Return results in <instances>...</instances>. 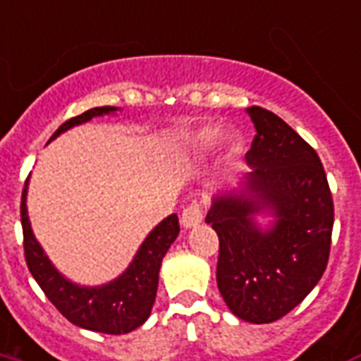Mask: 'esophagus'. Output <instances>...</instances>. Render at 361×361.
I'll use <instances>...</instances> for the list:
<instances>
[{"label":"esophagus","instance_id":"34e87169","mask_svg":"<svg viewBox=\"0 0 361 361\" xmlns=\"http://www.w3.org/2000/svg\"><path fill=\"white\" fill-rule=\"evenodd\" d=\"M202 221V207L199 202H193V204H189V207L183 208V212H181V226L183 228H195V226H199Z\"/></svg>","mask_w":361,"mask_h":361}]
</instances>
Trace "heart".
I'll list each match as a JSON object with an SVG mask.
<instances>
[{
	"mask_svg": "<svg viewBox=\"0 0 361 361\" xmlns=\"http://www.w3.org/2000/svg\"><path fill=\"white\" fill-rule=\"evenodd\" d=\"M220 140V130H216V128H207V130H201V132L197 133V137H195V149H197L199 153H208V151H212V149L218 145V141Z\"/></svg>",
	"mask_w": 361,
	"mask_h": 361,
	"instance_id": "obj_1",
	"label": "heart"
}]
</instances>
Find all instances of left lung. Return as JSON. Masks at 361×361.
<instances>
[{"mask_svg":"<svg viewBox=\"0 0 361 361\" xmlns=\"http://www.w3.org/2000/svg\"><path fill=\"white\" fill-rule=\"evenodd\" d=\"M256 135L247 153V189L221 195L207 224L220 239L216 281L228 308L250 323H271L302 302L322 279L335 221L333 195L314 147L262 106L247 109ZM278 216L268 232L254 214Z\"/></svg>","mask_w":361,"mask_h":361,"instance_id":"8db88e82","label":"left lung"}]
</instances>
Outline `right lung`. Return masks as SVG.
Instances as JSON below:
<instances>
[{"instance_id":"1","label":"right lung","mask_w":361,"mask_h":361,"mask_svg":"<svg viewBox=\"0 0 361 361\" xmlns=\"http://www.w3.org/2000/svg\"><path fill=\"white\" fill-rule=\"evenodd\" d=\"M113 111H116L114 106H95L78 116H72L65 124L59 126L57 132L51 135V140H55L59 133L66 132L68 128L87 122L93 116L113 113ZM20 224H23L26 266L45 296L71 323L84 329L106 333V335H124L145 323L153 308L154 296H157L162 258L180 233L178 216H168L166 220L160 221L149 233L133 258V262L130 264V268L118 279L97 289H87V287H78L74 283L66 281L65 277L53 268L38 241L34 239L30 221L26 216V185H24L23 199H20Z\"/></svg>"}]
</instances>
